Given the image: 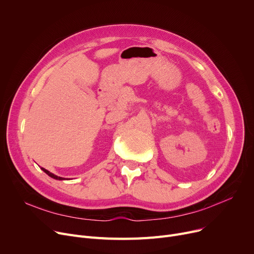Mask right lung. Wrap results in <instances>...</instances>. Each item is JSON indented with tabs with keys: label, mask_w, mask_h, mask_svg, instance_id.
I'll return each mask as SVG.
<instances>
[{
	"label": "right lung",
	"mask_w": 254,
	"mask_h": 254,
	"mask_svg": "<svg viewBox=\"0 0 254 254\" xmlns=\"http://www.w3.org/2000/svg\"><path fill=\"white\" fill-rule=\"evenodd\" d=\"M42 170L46 173V174L48 175V176H50L51 178H53V179H57V180H64V178H63V177H59V176H57V175H55V174H52V173H50L49 171H47V170H45V169H43L42 168Z\"/></svg>",
	"instance_id": "1"
}]
</instances>
